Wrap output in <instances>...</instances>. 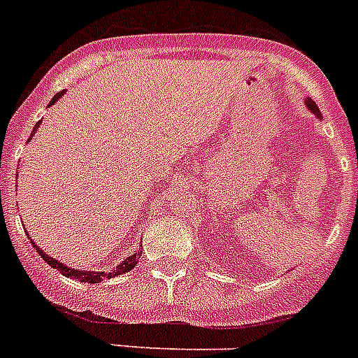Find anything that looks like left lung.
Listing matches in <instances>:
<instances>
[{"label": "left lung", "mask_w": 358, "mask_h": 358, "mask_svg": "<svg viewBox=\"0 0 358 358\" xmlns=\"http://www.w3.org/2000/svg\"><path fill=\"white\" fill-rule=\"evenodd\" d=\"M306 105H308V109H309V110H313V113L317 114V116H320V113H318L317 103H315L313 100H309V98H308V100H306Z\"/></svg>", "instance_id": "8db88e82"}]
</instances>
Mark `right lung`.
Wrapping results in <instances>:
<instances>
[{
  "instance_id": "obj_1",
  "label": "right lung",
  "mask_w": 358,
  "mask_h": 358,
  "mask_svg": "<svg viewBox=\"0 0 358 358\" xmlns=\"http://www.w3.org/2000/svg\"><path fill=\"white\" fill-rule=\"evenodd\" d=\"M62 94H63V91H62V92H58V94L54 96L52 101H50V105L56 103V101H58V98H59V96H62ZM38 125H40V122H38V123H36V125H34V131H32V134L36 133V129H38ZM34 248H36V245H34ZM36 251H38V253L41 255V258H43L45 262L49 264L50 267H54V269H58V271L62 273V275H65V276H72V278H74V280L89 282V284H98V282L103 280L105 276L122 275V273L131 271V269H133V267L136 266V264H138V258H140V255H138V253H136V255H133V257L125 258V260H123V262L120 264V266H118V269H116V271H113V273H103V271H78V269H72V267L63 266V264H62V262H58V260H54V258L47 257V255H45L40 248H36Z\"/></svg>"
}]
</instances>
